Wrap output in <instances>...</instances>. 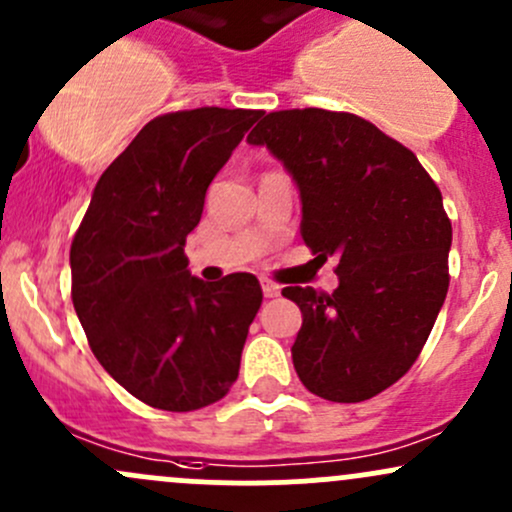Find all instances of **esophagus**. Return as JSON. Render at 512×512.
<instances>
[{
    "mask_svg": "<svg viewBox=\"0 0 512 512\" xmlns=\"http://www.w3.org/2000/svg\"><path fill=\"white\" fill-rule=\"evenodd\" d=\"M261 290H263V295H266V298H278V295H280V285H276L273 280H266V278L261 280Z\"/></svg>",
    "mask_w": 512,
    "mask_h": 512,
    "instance_id": "34e87169",
    "label": "esophagus"
}]
</instances>
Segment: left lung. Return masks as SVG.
I'll list each match as a JSON object with an SVG mask.
<instances>
[{
  "instance_id": "obj_1",
  "label": "left lung",
  "mask_w": 512,
  "mask_h": 512,
  "mask_svg": "<svg viewBox=\"0 0 512 512\" xmlns=\"http://www.w3.org/2000/svg\"><path fill=\"white\" fill-rule=\"evenodd\" d=\"M246 141L293 175L315 261H339L334 293L283 288L302 312L290 349L302 386L332 403L373 398L410 371L447 298L442 192L410 148L349 112H271Z\"/></svg>"
}]
</instances>
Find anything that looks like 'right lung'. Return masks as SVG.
<instances>
[{"label":"right lung","mask_w":512,"mask_h":512,"mask_svg":"<svg viewBox=\"0 0 512 512\" xmlns=\"http://www.w3.org/2000/svg\"><path fill=\"white\" fill-rule=\"evenodd\" d=\"M258 109L151 119L97 180L70 246L73 305L104 371L151 408L217 403L239 376L263 293L256 276H190L185 239Z\"/></svg>","instance_id":"right-lung-1"}]
</instances>
